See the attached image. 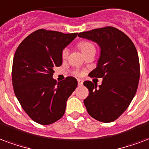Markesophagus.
<instances>
[{
	"label": "esophagus",
	"mask_w": 149,
	"mask_h": 149,
	"mask_svg": "<svg viewBox=\"0 0 149 149\" xmlns=\"http://www.w3.org/2000/svg\"><path fill=\"white\" fill-rule=\"evenodd\" d=\"M77 81H78V84H79V85H83V83H84L83 80H80V79H79Z\"/></svg>",
	"instance_id": "34e87169"
}]
</instances>
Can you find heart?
I'll list each match as a JSON object with an SVG mask.
<instances>
[{
  "label": "heart",
  "instance_id": "heart-1",
  "mask_svg": "<svg viewBox=\"0 0 149 149\" xmlns=\"http://www.w3.org/2000/svg\"><path fill=\"white\" fill-rule=\"evenodd\" d=\"M78 47L81 50V52L83 53V54H85L87 53L91 52V51H95V45L91 42H89V41L80 42V43L78 44ZM68 53H69L68 49H64L63 51H62V57L65 58L66 56L68 55Z\"/></svg>",
  "mask_w": 149,
  "mask_h": 149
}]
</instances>
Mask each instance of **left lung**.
Masks as SVG:
<instances>
[{
	"label": "left lung",
	"instance_id": "obj_1",
	"mask_svg": "<svg viewBox=\"0 0 149 149\" xmlns=\"http://www.w3.org/2000/svg\"><path fill=\"white\" fill-rule=\"evenodd\" d=\"M78 36L100 48L96 68L89 76L102 78V84L84 82L89 91L84 100L86 109L100 122H114L128 108L138 87L140 64L136 47L127 35L113 27L79 33Z\"/></svg>",
	"mask_w": 149,
	"mask_h": 149
}]
</instances>
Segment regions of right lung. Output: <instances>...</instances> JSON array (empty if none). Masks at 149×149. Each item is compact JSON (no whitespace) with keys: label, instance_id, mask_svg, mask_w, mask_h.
I'll use <instances>...</instances> for the list:
<instances>
[{"label":"right lung","instance_id":"add662e5","mask_svg":"<svg viewBox=\"0 0 149 149\" xmlns=\"http://www.w3.org/2000/svg\"><path fill=\"white\" fill-rule=\"evenodd\" d=\"M77 35L37 30L15 53L12 72L14 92L24 111L38 124L49 125L60 119L67 100L77 87V80L72 77L60 82L53 78L54 68L62 64L63 49Z\"/></svg>","mask_w":149,"mask_h":149}]
</instances>
